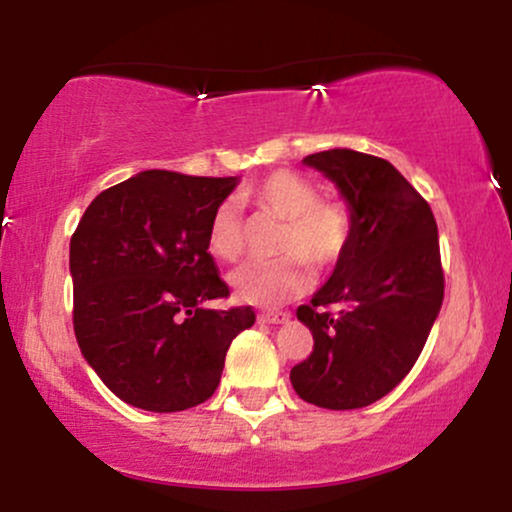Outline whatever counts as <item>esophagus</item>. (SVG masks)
<instances>
[{
    "label": "esophagus",
    "instance_id": "34e87169",
    "mask_svg": "<svg viewBox=\"0 0 512 512\" xmlns=\"http://www.w3.org/2000/svg\"><path fill=\"white\" fill-rule=\"evenodd\" d=\"M262 322H269V325H284V322L291 320V313H284V310H272V313H262Z\"/></svg>",
    "mask_w": 512,
    "mask_h": 512
}]
</instances>
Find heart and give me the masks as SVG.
<instances>
[{"label":"heart","mask_w":512,"mask_h":512,"mask_svg":"<svg viewBox=\"0 0 512 512\" xmlns=\"http://www.w3.org/2000/svg\"><path fill=\"white\" fill-rule=\"evenodd\" d=\"M248 199L264 214L284 221L272 262H250L231 274L240 301L279 305L298 298L310 286V267L330 269L344 257L354 233L351 209L339 199L317 197L315 185L293 170H274L250 187ZM207 248L216 260L238 262L245 252V226L236 202L214 209L207 228Z\"/></svg>","instance_id":"heart-1"}]
</instances>
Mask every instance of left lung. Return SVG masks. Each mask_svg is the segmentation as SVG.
Masks as SVG:
<instances>
[{"label":"left lung","instance_id":"left-lung-1","mask_svg":"<svg viewBox=\"0 0 512 512\" xmlns=\"http://www.w3.org/2000/svg\"><path fill=\"white\" fill-rule=\"evenodd\" d=\"M303 163L339 187L354 233L327 284L296 310L315 344L291 368V385L315 407L361 409L402 383L440 313L438 226L385 158L330 149Z\"/></svg>","mask_w":512,"mask_h":512}]
</instances>
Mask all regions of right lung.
I'll use <instances>...</instances> for the list:
<instances>
[{"label": "right lung", "mask_w": 512, "mask_h": 512, "mask_svg": "<svg viewBox=\"0 0 512 512\" xmlns=\"http://www.w3.org/2000/svg\"><path fill=\"white\" fill-rule=\"evenodd\" d=\"M238 178L144 170L88 204L69 243L74 334L88 366L132 407L182 411L219 387L233 339L255 322L226 298L207 248L214 209Z\"/></svg>", "instance_id": "add662e5"}]
</instances>
